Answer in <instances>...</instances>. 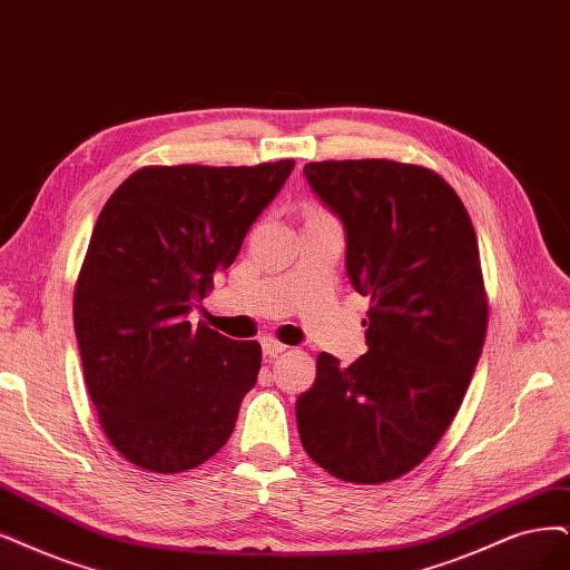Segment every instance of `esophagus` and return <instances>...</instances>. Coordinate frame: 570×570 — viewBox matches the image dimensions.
<instances>
[{
    "instance_id": "esophagus-1",
    "label": "esophagus",
    "mask_w": 570,
    "mask_h": 570,
    "mask_svg": "<svg viewBox=\"0 0 570 570\" xmlns=\"http://www.w3.org/2000/svg\"><path fill=\"white\" fill-rule=\"evenodd\" d=\"M261 345H263V354L267 356V360H272V356H277V354H282L286 350V345L279 343L277 338H272V335H265V338L261 341Z\"/></svg>"
}]
</instances>
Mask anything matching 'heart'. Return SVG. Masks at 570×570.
Wrapping results in <instances>:
<instances>
[{
	"mask_svg": "<svg viewBox=\"0 0 570 570\" xmlns=\"http://www.w3.org/2000/svg\"><path fill=\"white\" fill-rule=\"evenodd\" d=\"M309 214H326V210H324V208H320V206H312V208H309Z\"/></svg>",
	"mask_w": 570,
	"mask_h": 570,
	"instance_id": "1",
	"label": "heart"
}]
</instances>
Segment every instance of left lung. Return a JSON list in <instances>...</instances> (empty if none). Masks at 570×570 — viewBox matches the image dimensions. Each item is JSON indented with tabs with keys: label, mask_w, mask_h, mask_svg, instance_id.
Returning <instances> with one entry per match:
<instances>
[{
	"label": "left lung",
	"mask_w": 570,
	"mask_h": 570,
	"mask_svg": "<svg viewBox=\"0 0 570 570\" xmlns=\"http://www.w3.org/2000/svg\"><path fill=\"white\" fill-rule=\"evenodd\" d=\"M305 178L347 232V277L371 298L368 352L317 356L298 396L303 449L350 483L423 462L462 404L489 324L476 232L432 168L394 159L309 161Z\"/></svg>",
	"instance_id": "8db88e82"
}]
</instances>
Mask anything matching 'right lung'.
<instances>
[{
    "label": "right lung",
    "instance_id": "obj_1",
    "mask_svg": "<svg viewBox=\"0 0 570 570\" xmlns=\"http://www.w3.org/2000/svg\"><path fill=\"white\" fill-rule=\"evenodd\" d=\"M293 166H142L105 202L75 284V333L98 423L131 465L195 470L235 430L263 350L187 312Z\"/></svg>",
    "mask_w": 570,
    "mask_h": 570
}]
</instances>
